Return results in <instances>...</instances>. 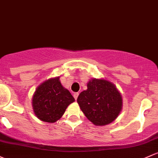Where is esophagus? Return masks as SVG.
<instances>
[{"label": "esophagus", "mask_w": 158, "mask_h": 158, "mask_svg": "<svg viewBox=\"0 0 158 158\" xmlns=\"http://www.w3.org/2000/svg\"><path fill=\"white\" fill-rule=\"evenodd\" d=\"M78 96H79V93L78 92H76V93H74V94H73V97H74V98L76 99H77V98H78Z\"/></svg>", "instance_id": "esophagus-1"}]
</instances>
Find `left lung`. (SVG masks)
I'll use <instances>...</instances> for the list:
<instances>
[{
	"instance_id": "left-lung-1",
	"label": "left lung",
	"mask_w": 158,
	"mask_h": 158,
	"mask_svg": "<svg viewBox=\"0 0 158 158\" xmlns=\"http://www.w3.org/2000/svg\"><path fill=\"white\" fill-rule=\"evenodd\" d=\"M77 102L87 119L100 127L115 120L123 109L122 95L117 86L104 79H89Z\"/></svg>"
}]
</instances>
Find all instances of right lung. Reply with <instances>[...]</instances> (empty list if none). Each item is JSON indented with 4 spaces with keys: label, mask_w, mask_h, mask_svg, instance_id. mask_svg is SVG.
<instances>
[{
    "label": "right lung",
    "mask_w": 158,
    "mask_h": 158,
    "mask_svg": "<svg viewBox=\"0 0 158 158\" xmlns=\"http://www.w3.org/2000/svg\"><path fill=\"white\" fill-rule=\"evenodd\" d=\"M75 99L60 81V76L51 78L37 87L31 99L33 112L40 120L56 122Z\"/></svg>",
    "instance_id": "add662e5"
}]
</instances>
